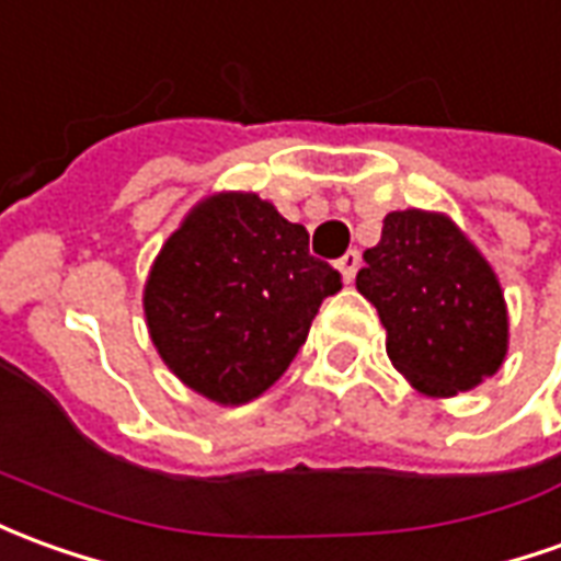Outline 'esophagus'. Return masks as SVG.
Wrapping results in <instances>:
<instances>
[{
	"instance_id": "34e87169",
	"label": "esophagus",
	"mask_w": 561,
	"mask_h": 561,
	"mask_svg": "<svg viewBox=\"0 0 561 561\" xmlns=\"http://www.w3.org/2000/svg\"><path fill=\"white\" fill-rule=\"evenodd\" d=\"M358 267H362V254H358V252H346L343 257H340V261H336V270H340L343 282L355 279Z\"/></svg>"
}]
</instances>
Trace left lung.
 I'll return each instance as SVG.
<instances>
[{
  "label": "left lung",
  "instance_id": "obj_1",
  "mask_svg": "<svg viewBox=\"0 0 561 561\" xmlns=\"http://www.w3.org/2000/svg\"><path fill=\"white\" fill-rule=\"evenodd\" d=\"M355 285L379 312L394 370L428 398L477 389L507 358L499 276L449 215H386Z\"/></svg>",
  "mask_w": 561,
  "mask_h": 561
}]
</instances>
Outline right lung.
Wrapping results in <instances>:
<instances>
[{"instance_id": "right-lung-1", "label": "right lung", "mask_w": 561, "mask_h": 561, "mask_svg": "<svg viewBox=\"0 0 561 561\" xmlns=\"http://www.w3.org/2000/svg\"><path fill=\"white\" fill-rule=\"evenodd\" d=\"M340 273L309 254V233L254 191L203 197L160 245L142 291L163 364L218 407L279 379Z\"/></svg>"}]
</instances>
